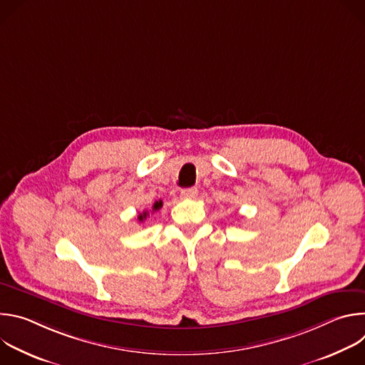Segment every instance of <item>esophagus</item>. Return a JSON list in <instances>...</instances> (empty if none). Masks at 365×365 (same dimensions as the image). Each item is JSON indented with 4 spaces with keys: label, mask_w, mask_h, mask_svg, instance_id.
Here are the masks:
<instances>
[{
    "label": "esophagus",
    "mask_w": 365,
    "mask_h": 365,
    "mask_svg": "<svg viewBox=\"0 0 365 365\" xmlns=\"http://www.w3.org/2000/svg\"><path fill=\"white\" fill-rule=\"evenodd\" d=\"M197 195V189L196 187H185L180 190V197L183 199H193Z\"/></svg>",
    "instance_id": "esophagus-1"
}]
</instances>
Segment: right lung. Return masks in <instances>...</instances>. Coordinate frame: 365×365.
Instances as JSON below:
<instances>
[{"label":"right lung","mask_w":365,"mask_h":365,"mask_svg":"<svg viewBox=\"0 0 365 365\" xmlns=\"http://www.w3.org/2000/svg\"><path fill=\"white\" fill-rule=\"evenodd\" d=\"M162 206H163V202H162V200L154 202V205H153V212H154V211H159ZM147 217H148V212H147V211H144L143 214H140V215H138V221H140V222H143Z\"/></svg>","instance_id":"1"}]
</instances>
